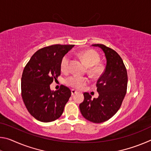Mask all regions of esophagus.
<instances>
[{"instance_id": "obj_1", "label": "esophagus", "mask_w": 151, "mask_h": 151, "mask_svg": "<svg viewBox=\"0 0 151 151\" xmlns=\"http://www.w3.org/2000/svg\"><path fill=\"white\" fill-rule=\"evenodd\" d=\"M77 92H76L75 90H74V89H72L71 90V94H72V95H74V94H75Z\"/></svg>"}]
</instances>
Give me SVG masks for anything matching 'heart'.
I'll return each instance as SVG.
<instances>
[{
  "instance_id": "b5f03b06",
  "label": "heart",
  "mask_w": 151,
  "mask_h": 151,
  "mask_svg": "<svg viewBox=\"0 0 151 151\" xmlns=\"http://www.w3.org/2000/svg\"><path fill=\"white\" fill-rule=\"evenodd\" d=\"M80 57L84 62L88 66V73L93 76H96L101 75L103 70V66L98 63L100 61V56L94 50H86L80 53ZM70 63V56L66 55L63 57L60 62V68L64 72H67L69 70ZM68 86L76 89H82L89 83L88 78L73 75L66 80Z\"/></svg>"
}]
</instances>
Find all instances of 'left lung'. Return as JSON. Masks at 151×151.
Returning a JSON list of instances; mask_svg holds the SVG:
<instances>
[{
	"instance_id": "8db88e82",
	"label": "left lung",
	"mask_w": 151,
	"mask_h": 151,
	"mask_svg": "<svg viewBox=\"0 0 151 151\" xmlns=\"http://www.w3.org/2000/svg\"><path fill=\"white\" fill-rule=\"evenodd\" d=\"M93 46L103 50L106 65L96 82L99 97L91 99L92 96L85 93V99L79 108L84 118L94 123H101L113 116L121 107L127 93L128 76L123 61L115 50L102 44Z\"/></svg>"
}]
</instances>
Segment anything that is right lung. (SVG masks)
Returning a JSON list of instances; mask_svg holds the SVG:
<instances>
[{
  "mask_svg": "<svg viewBox=\"0 0 151 151\" xmlns=\"http://www.w3.org/2000/svg\"><path fill=\"white\" fill-rule=\"evenodd\" d=\"M74 46L54 45L40 48L25 66L21 78L22 98L28 111L38 121L49 122L62 115L71 91L63 85L52 91L50 85L60 75L61 60Z\"/></svg>",
  "mask_w": 151,
  "mask_h": 151,
  "instance_id": "right-lung-1",
  "label": "right lung"
}]
</instances>
